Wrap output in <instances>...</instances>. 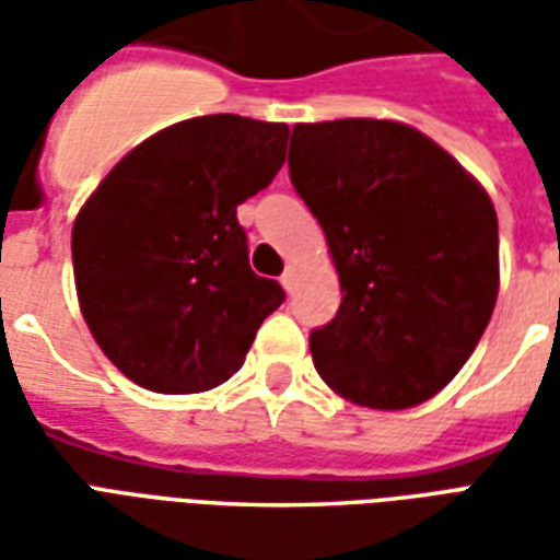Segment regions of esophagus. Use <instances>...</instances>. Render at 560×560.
I'll use <instances>...</instances> for the list:
<instances>
[{
	"label": "esophagus",
	"instance_id": "obj_1",
	"mask_svg": "<svg viewBox=\"0 0 560 560\" xmlns=\"http://www.w3.org/2000/svg\"><path fill=\"white\" fill-rule=\"evenodd\" d=\"M281 288L288 293H293V288H296V269L288 267L284 272H281Z\"/></svg>",
	"mask_w": 560,
	"mask_h": 560
}]
</instances>
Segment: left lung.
I'll list each match as a JSON object with an SVG mask.
<instances>
[{"instance_id":"obj_1","label":"left lung","mask_w":560,"mask_h":560,"mask_svg":"<svg viewBox=\"0 0 560 560\" xmlns=\"http://www.w3.org/2000/svg\"><path fill=\"white\" fill-rule=\"evenodd\" d=\"M291 183L327 233L341 305L312 329L317 375L401 411L456 377L498 300V215L422 131L389 119L293 126Z\"/></svg>"}]
</instances>
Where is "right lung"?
I'll use <instances>...</instances> for the list:
<instances>
[{"label":"right lung","instance_id":"obj_1","mask_svg":"<svg viewBox=\"0 0 560 560\" xmlns=\"http://www.w3.org/2000/svg\"><path fill=\"white\" fill-rule=\"evenodd\" d=\"M288 135L284 122L236 114L185 119L131 149L78 212L80 312L140 387H219L284 303L279 281L248 267L236 207L281 171Z\"/></svg>","mask_w":560,"mask_h":560}]
</instances>
